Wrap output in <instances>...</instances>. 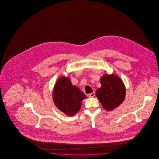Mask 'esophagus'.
I'll return each instance as SVG.
<instances>
[{"instance_id": "1", "label": "esophagus", "mask_w": 159, "mask_h": 159, "mask_svg": "<svg viewBox=\"0 0 159 159\" xmlns=\"http://www.w3.org/2000/svg\"><path fill=\"white\" fill-rule=\"evenodd\" d=\"M95 92H92V93H89V94L88 95V96H89V97H95Z\"/></svg>"}]
</instances>
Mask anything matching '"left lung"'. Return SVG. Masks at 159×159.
Returning <instances> with one entry per match:
<instances>
[{
    "label": "left lung",
    "mask_w": 159,
    "mask_h": 159,
    "mask_svg": "<svg viewBox=\"0 0 159 159\" xmlns=\"http://www.w3.org/2000/svg\"><path fill=\"white\" fill-rule=\"evenodd\" d=\"M101 87L96 91V96L107 111L120 106L126 95V88L120 78L115 75L102 76L100 79Z\"/></svg>",
    "instance_id": "left-lung-1"
}]
</instances>
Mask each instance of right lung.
Listing matches in <instances>:
<instances>
[{"instance_id":"right-lung-1","label":"right lung","mask_w":159,"mask_h":159,"mask_svg":"<svg viewBox=\"0 0 159 159\" xmlns=\"http://www.w3.org/2000/svg\"><path fill=\"white\" fill-rule=\"evenodd\" d=\"M86 96L73 86L68 77H61L54 86L53 99L57 107L69 116H75L80 110L82 101Z\"/></svg>"}]
</instances>
